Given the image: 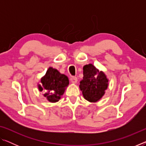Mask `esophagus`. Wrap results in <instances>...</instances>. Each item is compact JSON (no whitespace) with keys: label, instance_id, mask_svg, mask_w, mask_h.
<instances>
[{"label":"esophagus","instance_id":"esophagus-1","mask_svg":"<svg viewBox=\"0 0 146 146\" xmlns=\"http://www.w3.org/2000/svg\"><path fill=\"white\" fill-rule=\"evenodd\" d=\"M70 80L71 83L73 84H76V82H77V78L76 77V76H72V77H71L70 78Z\"/></svg>","mask_w":146,"mask_h":146}]
</instances>
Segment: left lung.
<instances>
[{
    "instance_id": "8db88e82",
    "label": "left lung",
    "mask_w": 146,
    "mask_h": 146,
    "mask_svg": "<svg viewBox=\"0 0 146 146\" xmlns=\"http://www.w3.org/2000/svg\"><path fill=\"white\" fill-rule=\"evenodd\" d=\"M83 79L80 82V90L86 100L96 102L105 94L108 87V79L103 71H99L92 64L83 67Z\"/></svg>"
}]
</instances>
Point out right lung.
<instances>
[{
	"mask_svg": "<svg viewBox=\"0 0 146 146\" xmlns=\"http://www.w3.org/2000/svg\"><path fill=\"white\" fill-rule=\"evenodd\" d=\"M40 82L41 84L38 85L39 91H43L44 96L49 102H56L60 99L68 86L69 79L57 70L50 67L46 75L42 77Z\"/></svg>",
	"mask_w": 146,
	"mask_h": 146,
	"instance_id": "1",
	"label": "right lung"
}]
</instances>
